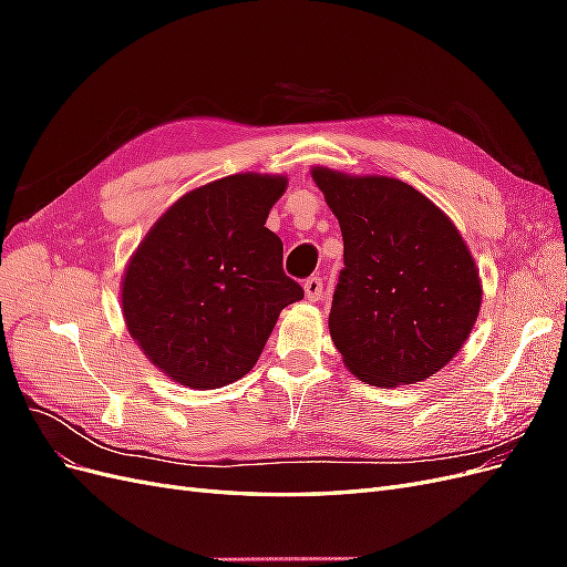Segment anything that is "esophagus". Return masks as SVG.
<instances>
[{
	"mask_svg": "<svg viewBox=\"0 0 567 567\" xmlns=\"http://www.w3.org/2000/svg\"><path fill=\"white\" fill-rule=\"evenodd\" d=\"M305 296H307V300H310V302L321 300V296H323V281H321V277H310V279L305 281Z\"/></svg>",
	"mask_w": 567,
	"mask_h": 567,
	"instance_id": "obj_1",
	"label": "esophagus"
}]
</instances>
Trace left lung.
I'll return each instance as SVG.
<instances>
[{"label": "left lung", "mask_w": 567, "mask_h": 567, "mask_svg": "<svg viewBox=\"0 0 567 567\" xmlns=\"http://www.w3.org/2000/svg\"><path fill=\"white\" fill-rule=\"evenodd\" d=\"M342 231L346 267L329 329L359 381L398 388L450 364L471 336L483 281L454 221L414 186L312 167Z\"/></svg>", "instance_id": "left-lung-1"}]
</instances>
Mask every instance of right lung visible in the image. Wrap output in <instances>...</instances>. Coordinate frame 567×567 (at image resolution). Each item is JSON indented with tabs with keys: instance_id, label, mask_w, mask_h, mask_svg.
Masks as SVG:
<instances>
[{
	"instance_id": "add662e5",
	"label": "right lung",
	"mask_w": 567,
	"mask_h": 567,
	"mask_svg": "<svg viewBox=\"0 0 567 567\" xmlns=\"http://www.w3.org/2000/svg\"><path fill=\"white\" fill-rule=\"evenodd\" d=\"M284 175L238 173L184 194L136 246L120 302L136 346L175 383L229 385L255 367L284 307L302 288L284 274L265 227Z\"/></svg>"
}]
</instances>
